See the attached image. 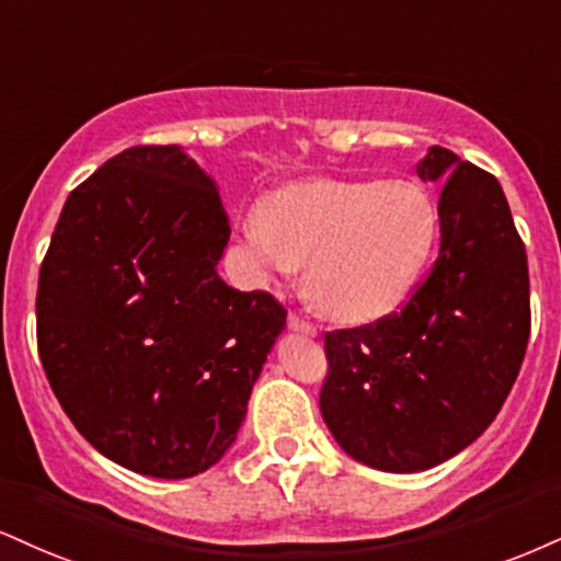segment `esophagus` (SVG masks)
Segmentation results:
<instances>
[{"label": "esophagus", "mask_w": 561, "mask_h": 561, "mask_svg": "<svg viewBox=\"0 0 561 561\" xmlns=\"http://www.w3.org/2000/svg\"><path fill=\"white\" fill-rule=\"evenodd\" d=\"M287 323H289V329H293V332H302V334H316V327H313V323H310L308 319H302L300 313H289Z\"/></svg>", "instance_id": "1"}]
</instances>
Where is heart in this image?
<instances>
[{"instance_id": "heart-1", "label": "heart", "mask_w": 561, "mask_h": 561, "mask_svg": "<svg viewBox=\"0 0 561 561\" xmlns=\"http://www.w3.org/2000/svg\"><path fill=\"white\" fill-rule=\"evenodd\" d=\"M245 238L276 272L306 266L310 306L342 323L391 313L436 238V206L415 182L308 180L261 201Z\"/></svg>"}]
</instances>
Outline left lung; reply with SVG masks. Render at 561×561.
I'll list each match as a JSON object with an SVG mask.
<instances>
[{
	"label": "left lung",
	"mask_w": 561,
	"mask_h": 561,
	"mask_svg": "<svg viewBox=\"0 0 561 561\" xmlns=\"http://www.w3.org/2000/svg\"><path fill=\"white\" fill-rule=\"evenodd\" d=\"M438 255L400 310L323 334L321 415L340 447L387 473L449 460L491 426L530 336L525 242L491 172L431 146Z\"/></svg>",
	"instance_id": "left-lung-1"
}]
</instances>
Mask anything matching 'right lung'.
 Instances as JSON below:
<instances>
[{"mask_svg":"<svg viewBox=\"0 0 561 561\" xmlns=\"http://www.w3.org/2000/svg\"><path fill=\"white\" fill-rule=\"evenodd\" d=\"M229 216L174 146H133L70 193L42 261L36 340L67 417L112 462L204 473L238 436L287 310L219 274Z\"/></svg>","mask_w":561,"mask_h":561,"instance_id":"right-lung-1","label":"right lung"}]
</instances>
